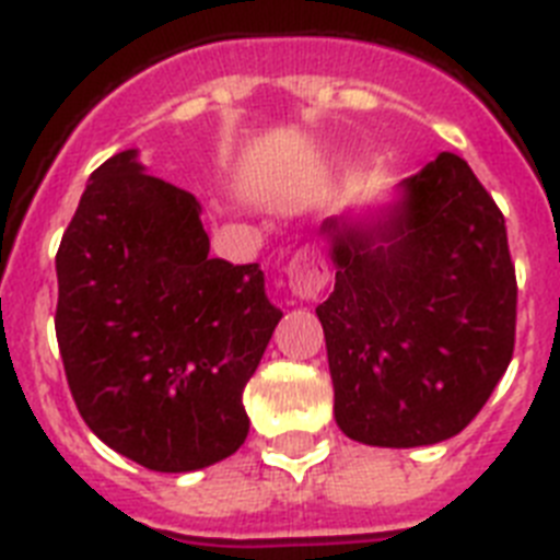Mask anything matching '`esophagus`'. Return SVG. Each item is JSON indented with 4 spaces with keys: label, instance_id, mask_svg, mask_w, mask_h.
<instances>
[{
    "label": "esophagus",
    "instance_id": "34e87169",
    "mask_svg": "<svg viewBox=\"0 0 560 560\" xmlns=\"http://www.w3.org/2000/svg\"><path fill=\"white\" fill-rule=\"evenodd\" d=\"M289 289L291 294L300 296V300H316V296L323 294V289L328 285V266L314 249H300L294 257L289 260Z\"/></svg>",
    "mask_w": 560,
    "mask_h": 560
}]
</instances>
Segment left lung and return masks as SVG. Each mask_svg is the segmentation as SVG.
Masks as SVG:
<instances>
[{"instance_id": "8db88e82", "label": "left lung", "mask_w": 560, "mask_h": 560, "mask_svg": "<svg viewBox=\"0 0 560 560\" xmlns=\"http://www.w3.org/2000/svg\"><path fill=\"white\" fill-rule=\"evenodd\" d=\"M400 190L370 224L325 221L336 285L316 308L336 423L387 448L463 432L516 341L504 215L468 162L443 151Z\"/></svg>"}]
</instances>
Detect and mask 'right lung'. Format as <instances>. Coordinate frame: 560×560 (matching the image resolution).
Here are the masks:
<instances>
[{
	"label": "right lung",
	"mask_w": 560,
	"mask_h": 560,
	"mask_svg": "<svg viewBox=\"0 0 560 560\" xmlns=\"http://www.w3.org/2000/svg\"><path fill=\"white\" fill-rule=\"evenodd\" d=\"M56 271L63 373L108 448L165 474L241 448L244 387L283 311L260 266L210 257L192 192L114 153L89 176Z\"/></svg>",
	"instance_id": "right-lung-1"
}]
</instances>
